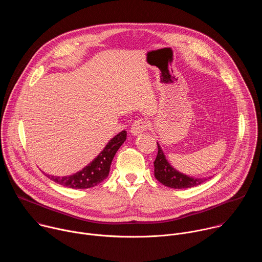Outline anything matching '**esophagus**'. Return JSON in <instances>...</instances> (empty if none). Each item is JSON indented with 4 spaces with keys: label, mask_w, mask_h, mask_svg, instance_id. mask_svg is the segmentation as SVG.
Segmentation results:
<instances>
[{
    "label": "esophagus",
    "mask_w": 262,
    "mask_h": 262,
    "mask_svg": "<svg viewBox=\"0 0 262 262\" xmlns=\"http://www.w3.org/2000/svg\"><path fill=\"white\" fill-rule=\"evenodd\" d=\"M149 126H150V121H148L147 119L140 118V119H137L133 123L132 128H130V133L133 135H139V134L145 132Z\"/></svg>",
    "instance_id": "obj_1"
}]
</instances>
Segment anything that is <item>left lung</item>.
I'll return each instance as SVG.
<instances>
[{"label": "left lung", "mask_w": 262, "mask_h": 262, "mask_svg": "<svg viewBox=\"0 0 262 262\" xmlns=\"http://www.w3.org/2000/svg\"><path fill=\"white\" fill-rule=\"evenodd\" d=\"M158 144V156L155 164V176L156 178L168 188L172 189H188L199 185L200 183L207 180V178H195L188 175H184L175 170L170 163L167 161L162 148Z\"/></svg>", "instance_id": "1"}]
</instances>
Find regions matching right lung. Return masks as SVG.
I'll use <instances>...</instances> for the list:
<instances>
[{"instance_id":"1","label":"right lung","mask_w":262,"mask_h":262,"mask_svg":"<svg viewBox=\"0 0 262 262\" xmlns=\"http://www.w3.org/2000/svg\"><path fill=\"white\" fill-rule=\"evenodd\" d=\"M126 140V132L122 130L102 149V151L84 169L69 176L47 175L51 180L70 189H89L104 180L110 172V167L120 146Z\"/></svg>"}]
</instances>
